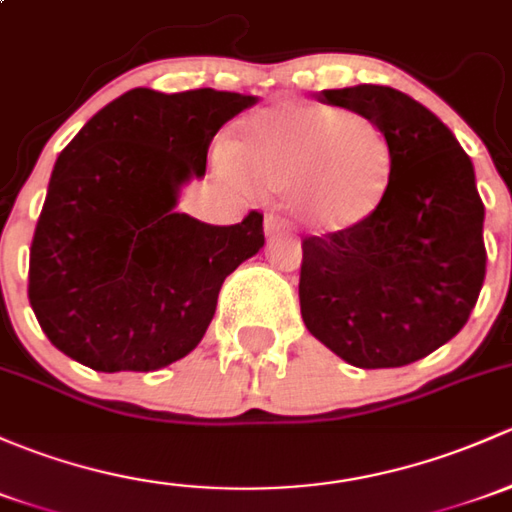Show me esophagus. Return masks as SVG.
<instances>
[{"instance_id": "34e87169", "label": "esophagus", "mask_w": 512, "mask_h": 512, "mask_svg": "<svg viewBox=\"0 0 512 512\" xmlns=\"http://www.w3.org/2000/svg\"><path fill=\"white\" fill-rule=\"evenodd\" d=\"M284 230V223L277 218V215H267L265 218V235L267 238H274V235H279Z\"/></svg>"}]
</instances>
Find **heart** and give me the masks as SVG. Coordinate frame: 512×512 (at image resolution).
I'll return each mask as SVG.
<instances>
[{"label":"heart","instance_id":"obj_1","mask_svg":"<svg viewBox=\"0 0 512 512\" xmlns=\"http://www.w3.org/2000/svg\"><path fill=\"white\" fill-rule=\"evenodd\" d=\"M223 166L267 191L292 193L306 225L324 233L358 228L383 206L392 147L383 127L319 102H279L242 117Z\"/></svg>","mask_w":512,"mask_h":512}]
</instances>
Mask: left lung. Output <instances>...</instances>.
<instances>
[{
  "mask_svg": "<svg viewBox=\"0 0 512 512\" xmlns=\"http://www.w3.org/2000/svg\"><path fill=\"white\" fill-rule=\"evenodd\" d=\"M383 127L392 184L358 228L306 238L301 319L355 368H400L469 321L486 277L483 201L469 154L422 102L387 85L321 90Z\"/></svg>",
  "mask_w": 512,
  "mask_h": 512,
  "instance_id": "1",
  "label": "left lung"
}]
</instances>
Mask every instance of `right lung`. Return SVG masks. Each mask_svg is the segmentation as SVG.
<instances>
[{"mask_svg": "<svg viewBox=\"0 0 512 512\" xmlns=\"http://www.w3.org/2000/svg\"><path fill=\"white\" fill-rule=\"evenodd\" d=\"M255 95L127 90L58 154L29 260L48 341L100 373H152L201 343L225 277L262 250V215L208 225L179 213L215 132Z\"/></svg>", "mask_w": 512, "mask_h": 512, "instance_id": "right-lung-1", "label": "right lung"}]
</instances>
